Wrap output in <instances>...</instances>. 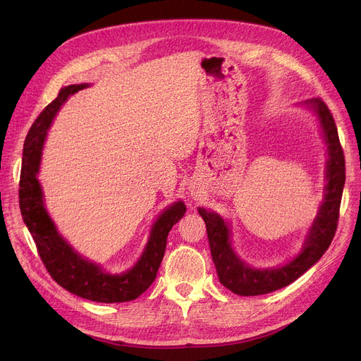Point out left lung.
Listing matches in <instances>:
<instances>
[{
  "instance_id": "1",
  "label": "left lung",
  "mask_w": 361,
  "mask_h": 361,
  "mask_svg": "<svg viewBox=\"0 0 361 361\" xmlns=\"http://www.w3.org/2000/svg\"><path fill=\"white\" fill-rule=\"evenodd\" d=\"M319 118L325 143L328 145L326 162V185L325 196L319 212L310 226L298 256L286 264L272 269H253L245 264L233 250L230 241V226L218 214L199 207V214L206 224L207 240L211 245V255L218 272L219 282L224 287L238 295H260L276 291L290 286L324 256L335 235L341 197L345 184V159L341 147L338 130L328 105L320 98L305 102Z\"/></svg>"
}]
</instances>
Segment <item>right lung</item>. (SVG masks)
I'll list each match as a JSON object with an SVG mask.
<instances>
[{
  "mask_svg": "<svg viewBox=\"0 0 361 361\" xmlns=\"http://www.w3.org/2000/svg\"><path fill=\"white\" fill-rule=\"evenodd\" d=\"M89 85H70L56 97L30 127L23 149V164L18 183V203L23 221L32 234L47 271L56 283L82 298L98 302H123L136 300L155 281L162 262L166 237L171 228L184 216L185 204L178 200L158 216L152 225L146 247L137 263L127 272L111 275L99 264L75 252L59 234L44 206L42 187L36 174L39 173L42 147L55 114L70 94Z\"/></svg>",
  "mask_w": 361,
  "mask_h": 361,
  "instance_id": "right-lung-1",
  "label": "right lung"
}]
</instances>
